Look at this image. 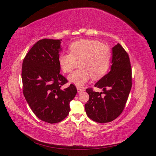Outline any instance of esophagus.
<instances>
[{
	"label": "esophagus",
	"mask_w": 156,
	"mask_h": 156,
	"mask_svg": "<svg viewBox=\"0 0 156 156\" xmlns=\"http://www.w3.org/2000/svg\"><path fill=\"white\" fill-rule=\"evenodd\" d=\"M77 92H78V93H81V92H84V89L83 88L77 87Z\"/></svg>",
	"instance_id": "obj_1"
}]
</instances>
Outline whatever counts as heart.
Listing matches in <instances>:
<instances>
[{
    "mask_svg": "<svg viewBox=\"0 0 156 156\" xmlns=\"http://www.w3.org/2000/svg\"><path fill=\"white\" fill-rule=\"evenodd\" d=\"M70 53L59 56L58 64L64 73H69L79 62L80 69L71 73L69 81L81 86L91 77L98 80L104 76L110 66L111 50L109 46L93 40L74 41L69 46Z\"/></svg>",
    "mask_w": 156,
    "mask_h": 156,
    "instance_id": "b5f03b06",
    "label": "heart"
}]
</instances>
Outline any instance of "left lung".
Here are the masks:
<instances>
[{
	"label": "left lung",
	"mask_w": 156,
	"mask_h": 156,
	"mask_svg": "<svg viewBox=\"0 0 156 156\" xmlns=\"http://www.w3.org/2000/svg\"><path fill=\"white\" fill-rule=\"evenodd\" d=\"M102 88L96 92L92 88L86 90L89 100L84 105L87 116L98 123L110 122L123 112L132 87V70L129 55L118 44L112 48L109 72L95 84Z\"/></svg>",
	"instance_id": "8db88e82"
}]
</instances>
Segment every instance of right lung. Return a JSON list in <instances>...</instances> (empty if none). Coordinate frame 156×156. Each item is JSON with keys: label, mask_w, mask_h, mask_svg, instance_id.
<instances>
[{"label": "right lung", "mask_w": 156, "mask_h": 156, "mask_svg": "<svg viewBox=\"0 0 156 156\" xmlns=\"http://www.w3.org/2000/svg\"><path fill=\"white\" fill-rule=\"evenodd\" d=\"M61 40L45 38L37 41L23 59L22 66L26 100L39 119L50 124L58 123L68 115L69 102L77 92L73 84L61 89L68 82L59 73Z\"/></svg>", "instance_id": "right-lung-1"}]
</instances>
